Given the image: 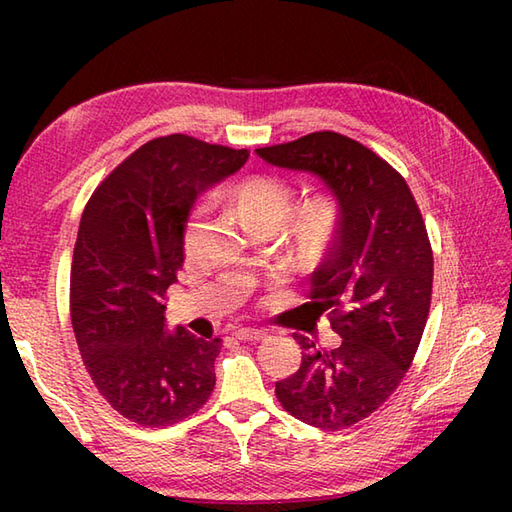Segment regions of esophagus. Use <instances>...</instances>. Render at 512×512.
<instances>
[{
    "label": "esophagus",
    "instance_id": "1",
    "mask_svg": "<svg viewBox=\"0 0 512 512\" xmlns=\"http://www.w3.org/2000/svg\"><path fill=\"white\" fill-rule=\"evenodd\" d=\"M235 336L239 341H262V339H266V332L257 330V328H239L235 332Z\"/></svg>",
    "mask_w": 512,
    "mask_h": 512
}]
</instances>
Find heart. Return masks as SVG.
<instances>
[{"mask_svg":"<svg viewBox=\"0 0 512 512\" xmlns=\"http://www.w3.org/2000/svg\"><path fill=\"white\" fill-rule=\"evenodd\" d=\"M231 202L237 215L253 233L264 231V228L277 231L295 204V193L286 180L268 176V173H253V176L233 184ZM290 215L286 242L292 262L306 270L319 266L339 231V204L332 195L317 193L299 204ZM202 220L204 206H195L184 224V250L187 253H191Z\"/></svg>","mask_w":512,"mask_h":512,"instance_id":"obj_1","label":"heart"}]
</instances>
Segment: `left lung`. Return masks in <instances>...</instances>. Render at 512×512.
Masks as SVG:
<instances>
[{"mask_svg": "<svg viewBox=\"0 0 512 512\" xmlns=\"http://www.w3.org/2000/svg\"><path fill=\"white\" fill-rule=\"evenodd\" d=\"M257 156L321 178L339 204V231L312 273L310 297L343 341L317 350L295 334L301 365L275 396L297 420L341 431L383 405L416 356L433 288L427 226L405 178L343 134L314 132Z\"/></svg>", "mask_w": 512, "mask_h": 512, "instance_id": "left-lung-1", "label": "left lung"}]
</instances>
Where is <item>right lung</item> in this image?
Wrapping results in <instances>:
<instances>
[{
  "mask_svg": "<svg viewBox=\"0 0 512 512\" xmlns=\"http://www.w3.org/2000/svg\"><path fill=\"white\" fill-rule=\"evenodd\" d=\"M248 149L187 134L149 140L107 176L81 215L70 317L99 394L143 427L198 411L215 387L222 341L165 325V292L184 264L195 198L242 169Z\"/></svg>",
  "mask_w": 512,
  "mask_h": 512,
  "instance_id": "1",
  "label": "right lung"
}]
</instances>
